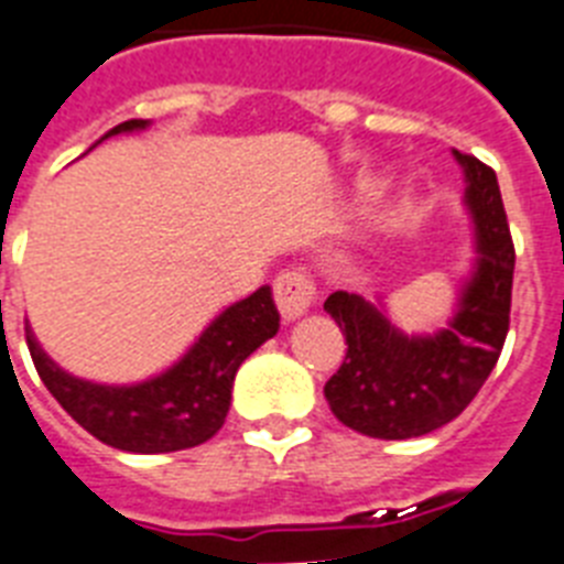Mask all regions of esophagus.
Instances as JSON below:
<instances>
[{"mask_svg":"<svg viewBox=\"0 0 564 564\" xmlns=\"http://www.w3.org/2000/svg\"><path fill=\"white\" fill-rule=\"evenodd\" d=\"M274 304L281 310L283 321L301 318L315 304V286L304 272L286 269L274 278Z\"/></svg>","mask_w":564,"mask_h":564,"instance_id":"34e87169","label":"esophagus"}]
</instances>
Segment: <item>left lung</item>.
I'll use <instances>...</instances> for the list:
<instances>
[{"instance_id": "1", "label": "left lung", "mask_w": 564, "mask_h": 564, "mask_svg": "<svg viewBox=\"0 0 564 564\" xmlns=\"http://www.w3.org/2000/svg\"><path fill=\"white\" fill-rule=\"evenodd\" d=\"M465 169V203L476 231L473 272L444 329L404 335L384 304L333 292L324 310L347 338V355L324 387L329 410L372 438H415L456 419L499 361L510 326L513 240L499 180L481 160L453 151Z\"/></svg>"}]
</instances>
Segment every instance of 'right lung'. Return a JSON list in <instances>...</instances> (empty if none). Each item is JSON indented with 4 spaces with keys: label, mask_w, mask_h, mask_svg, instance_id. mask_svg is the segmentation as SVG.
<instances>
[{
    "label": "right lung",
    "mask_w": 564,
    "mask_h": 564,
    "mask_svg": "<svg viewBox=\"0 0 564 564\" xmlns=\"http://www.w3.org/2000/svg\"><path fill=\"white\" fill-rule=\"evenodd\" d=\"M143 129H149V120H129L113 126L106 137ZM278 326L281 315L274 310L272 290L260 286L226 306L177 364L129 387L74 378L42 352L31 329L25 338L42 384L79 427L117 451L174 453L209 442L224 427L238 367L278 333Z\"/></svg>",
    "instance_id": "obj_1"
}]
</instances>
